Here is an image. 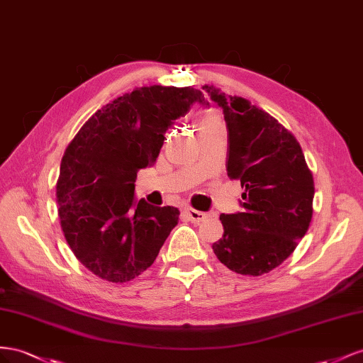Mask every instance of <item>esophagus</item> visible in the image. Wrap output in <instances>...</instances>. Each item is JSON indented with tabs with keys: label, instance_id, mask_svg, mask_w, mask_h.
<instances>
[{
	"label": "esophagus",
	"instance_id": "obj_1",
	"mask_svg": "<svg viewBox=\"0 0 363 363\" xmlns=\"http://www.w3.org/2000/svg\"><path fill=\"white\" fill-rule=\"evenodd\" d=\"M185 214L189 216V219L193 223H201V222H203L206 219V217H208L205 213L198 211V210H193V208H185Z\"/></svg>",
	"mask_w": 363,
	"mask_h": 363
}]
</instances>
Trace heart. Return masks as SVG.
<instances>
[{
    "instance_id": "b5f03b06",
    "label": "heart",
    "mask_w": 363,
    "mask_h": 363,
    "mask_svg": "<svg viewBox=\"0 0 363 363\" xmlns=\"http://www.w3.org/2000/svg\"><path fill=\"white\" fill-rule=\"evenodd\" d=\"M196 126H198L199 133L225 128L222 116L219 113V111L216 109H205L199 112L198 117H196Z\"/></svg>"
}]
</instances>
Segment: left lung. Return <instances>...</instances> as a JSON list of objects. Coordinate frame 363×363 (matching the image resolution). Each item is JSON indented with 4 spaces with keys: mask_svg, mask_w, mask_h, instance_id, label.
I'll list each match as a JSON object with an SVG mask.
<instances>
[{
    "mask_svg": "<svg viewBox=\"0 0 363 363\" xmlns=\"http://www.w3.org/2000/svg\"><path fill=\"white\" fill-rule=\"evenodd\" d=\"M223 111L228 176L240 179L242 213L220 214L213 251L233 272L258 277L291 255L313 214V176L296 138L250 100L202 86Z\"/></svg>",
    "mask_w": 363,
    "mask_h": 363,
    "instance_id": "obj_1",
    "label": "left lung"
}]
</instances>
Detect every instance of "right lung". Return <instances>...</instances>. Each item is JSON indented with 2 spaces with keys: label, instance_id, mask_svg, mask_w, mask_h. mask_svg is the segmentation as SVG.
<instances>
[{
  "label": "right lung",
  "instance_id": "1",
  "mask_svg": "<svg viewBox=\"0 0 363 363\" xmlns=\"http://www.w3.org/2000/svg\"><path fill=\"white\" fill-rule=\"evenodd\" d=\"M194 103L190 86H143L99 109L62 157L56 198L67 243L77 260L111 283L152 266L179 210L137 201V173L157 161L167 129Z\"/></svg>",
  "mask_w": 363,
  "mask_h": 363
}]
</instances>
